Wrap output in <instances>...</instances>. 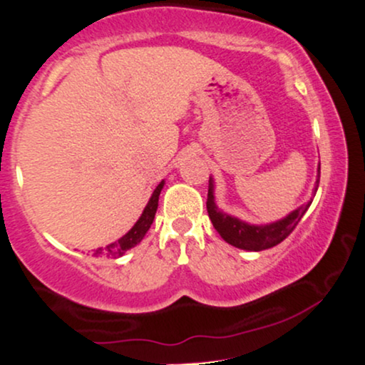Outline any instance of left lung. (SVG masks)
<instances>
[{"instance_id":"left-lung-1","label":"left lung","mask_w":365,"mask_h":365,"mask_svg":"<svg viewBox=\"0 0 365 365\" xmlns=\"http://www.w3.org/2000/svg\"><path fill=\"white\" fill-rule=\"evenodd\" d=\"M319 167H318V179H316L314 191H312V196L316 195L319 186ZM312 198L307 201V203L301 205L299 208H295L294 212H290L289 215L280 218V220L272 222V224L264 225H255L247 224V222L241 220V218L229 215V213L222 212L220 208L217 207L215 203V181L213 178H210L208 181V200H207V210L208 217L212 220L213 227L220 237L224 239L225 242H229L230 246L239 247V250L244 251H263L269 250V247L280 244L284 239L289 237L292 234V230L297 227L304 213L307 212V208L311 207Z\"/></svg>"}]
</instances>
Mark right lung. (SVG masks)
Returning <instances> with one entry per match:
<instances>
[{
	"label": "right lung",
	"instance_id": "obj_1",
	"mask_svg": "<svg viewBox=\"0 0 365 365\" xmlns=\"http://www.w3.org/2000/svg\"><path fill=\"white\" fill-rule=\"evenodd\" d=\"M164 184H165V181H160V184H158L155 190H153L152 196H150V200L147 203V207H145L143 213H141L138 220H136V224L133 225L131 229L128 230V232L124 234L121 239H118L115 242L109 244V246H106V247H97V250L93 251V255L107 256V258H121V256L128 250H131V247H135L136 244H140L141 239L145 237V234L148 232L153 218H155L157 207H158V196H160V191H162V187H164Z\"/></svg>",
	"mask_w": 365,
	"mask_h": 365
}]
</instances>
